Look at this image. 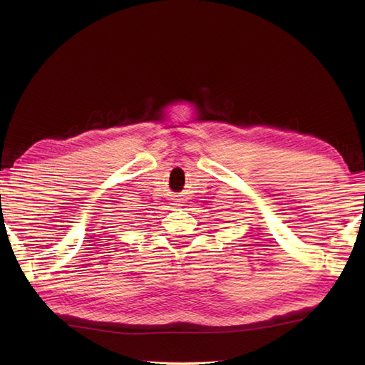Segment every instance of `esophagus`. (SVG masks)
<instances>
[{
	"label": "esophagus",
	"mask_w": 365,
	"mask_h": 365,
	"mask_svg": "<svg viewBox=\"0 0 365 365\" xmlns=\"http://www.w3.org/2000/svg\"><path fill=\"white\" fill-rule=\"evenodd\" d=\"M175 202H180V199H175ZM175 205H178V204H175Z\"/></svg>",
	"instance_id": "34e87169"
}]
</instances>
